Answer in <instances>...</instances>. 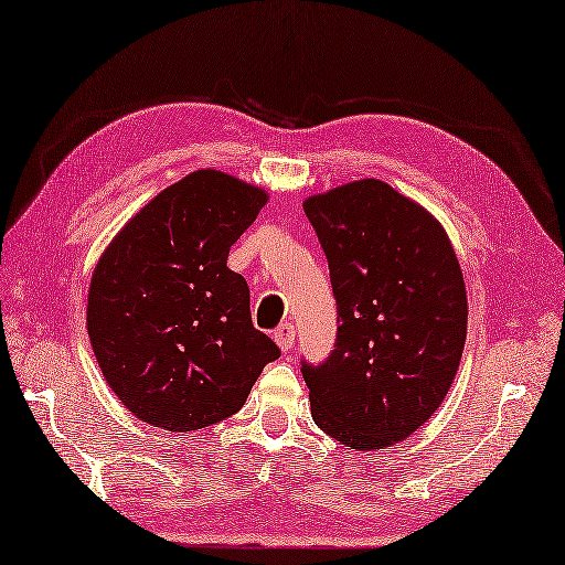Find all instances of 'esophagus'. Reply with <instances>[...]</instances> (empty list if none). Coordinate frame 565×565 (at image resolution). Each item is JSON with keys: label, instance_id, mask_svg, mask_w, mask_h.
Returning <instances> with one entry per match:
<instances>
[{"label": "esophagus", "instance_id": "1", "mask_svg": "<svg viewBox=\"0 0 565 565\" xmlns=\"http://www.w3.org/2000/svg\"><path fill=\"white\" fill-rule=\"evenodd\" d=\"M273 338H275V342H278V348L282 352H290L295 348V326L292 323H280L278 328H275Z\"/></svg>", "mask_w": 565, "mask_h": 565}]
</instances>
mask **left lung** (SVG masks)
Wrapping results in <instances>:
<instances>
[{"label": "left lung", "mask_w": 565, "mask_h": 565, "mask_svg": "<svg viewBox=\"0 0 565 565\" xmlns=\"http://www.w3.org/2000/svg\"><path fill=\"white\" fill-rule=\"evenodd\" d=\"M328 258L335 345L301 360L311 417L342 446L403 441L444 403L467 335V292L444 227L379 179L305 201Z\"/></svg>", "instance_id": "left-lung-1"}]
</instances>
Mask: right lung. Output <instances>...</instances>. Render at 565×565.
Masks as SVG:
<instances>
[{
	"label": "right lung",
	"mask_w": 565,
	"mask_h": 565,
	"mask_svg": "<svg viewBox=\"0 0 565 565\" xmlns=\"http://www.w3.org/2000/svg\"><path fill=\"white\" fill-rule=\"evenodd\" d=\"M264 203V191L225 172H191L143 205L95 268V360L146 424L196 431L223 422L280 356L252 323L249 285L227 268Z\"/></svg>",
	"instance_id": "right-lung-1"
}]
</instances>
